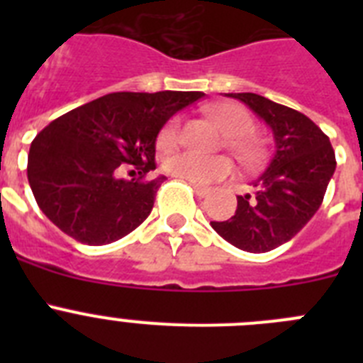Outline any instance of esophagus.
Instances as JSON below:
<instances>
[{"label":"esophagus","mask_w":363,"mask_h":363,"mask_svg":"<svg viewBox=\"0 0 363 363\" xmlns=\"http://www.w3.org/2000/svg\"><path fill=\"white\" fill-rule=\"evenodd\" d=\"M191 185H192V189H194V192H196L200 198L209 196V192H211L209 187H203V185H198V184H191Z\"/></svg>","instance_id":"34e87169"}]
</instances>
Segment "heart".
<instances>
[{
	"instance_id": "b5f03b06",
	"label": "heart",
	"mask_w": 363,
	"mask_h": 363,
	"mask_svg": "<svg viewBox=\"0 0 363 363\" xmlns=\"http://www.w3.org/2000/svg\"><path fill=\"white\" fill-rule=\"evenodd\" d=\"M211 116L216 121L220 130L225 134L227 145L243 163H252L259 156V145L249 134L252 133L255 121L247 108L236 104H220L211 108ZM178 120H172L160 133V149H169L178 140ZM163 169L169 174L198 185L213 184L216 179L225 178L233 171V163L225 156H201L191 150H179L169 154L163 162Z\"/></svg>"
}]
</instances>
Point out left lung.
<instances>
[{
  "instance_id": "1",
  "label": "left lung",
  "mask_w": 363,
  "mask_h": 363,
  "mask_svg": "<svg viewBox=\"0 0 363 363\" xmlns=\"http://www.w3.org/2000/svg\"><path fill=\"white\" fill-rule=\"evenodd\" d=\"M271 129L274 152L252 182L255 194L238 196L234 216L211 221L225 242L247 252H267L289 242L314 216L336 169L329 138L306 114L252 92H230Z\"/></svg>"
}]
</instances>
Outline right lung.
I'll return each instance as SVG.
<instances>
[{"label":"right lung","mask_w":363,"mask_h":363,"mask_svg":"<svg viewBox=\"0 0 363 363\" xmlns=\"http://www.w3.org/2000/svg\"><path fill=\"white\" fill-rule=\"evenodd\" d=\"M203 92H112L67 112L34 138L27 176L41 213L70 238L105 245L143 223L165 176L125 180L133 164L156 169V138ZM134 172V171H133Z\"/></svg>","instance_id":"add662e5"}]
</instances>
